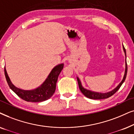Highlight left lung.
<instances>
[{"label": "left lung", "mask_w": 134, "mask_h": 134, "mask_svg": "<svg viewBox=\"0 0 134 134\" xmlns=\"http://www.w3.org/2000/svg\"><path fill=\"white\" fill-rule=\"evenodd\" d=\"M122 48H123V50H124V53H125V56H126V69H125V73H124V77H123L122 80L121 81V83H119V85H118L112 91H110L107 92H105V93H102V92L92 91L88 90H87V89L83 88V86H82L81 82V81H80V80L79 79V78L76 77V78H77L78 86H79V88H80V91H81V92L84 94V96H85L86 97L89 98V99H91L100 100V99H107V98L111 97V96H113V94H115L119 88H120L121 85H122V83H124V81H125L126 75H127V62H126V49H125V48H124V45H122Z\"/></svg>", "instance_id": "left-lung-1"}]
</instances>
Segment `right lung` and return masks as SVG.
<instances>
[{"label":"right lung","instance_id":"1","mask_svg":"<svg viewBox=\"0 0 134 134\" xmlns=\"http://www.w3.org/2000/svg\"><path fill=\"white\" fill-rule=\"evenodd\" d=\"M63 67L64 64H60L55 66L43 83L38 88L31 90H24L16 87L9 78L5 67L4 72L9 87L17 96L27 102H39L49 99L54 93L58 76Z\"/></svg>","mask_w":134,"mask_h":134}]
</instances>
